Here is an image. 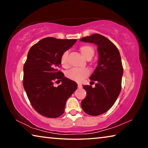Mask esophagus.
Wrapping results in <instances>:
<instances>
[{
	"label": "esophagus",
	"instance_id": "1",
	"mask_svg": "<svg viewBox=\"0 0 148 148\" xmlns=\"http://www.w3.org/2000/svg\"><path fill=\"white\" fill-rule=\"evenodd\" d=\"M77 87H78V88H79V89H81V88H82V85H81V84H77Z\"/></svg>",
	"mask_w": 148,
	"mask_h": 148
}]
</instances>
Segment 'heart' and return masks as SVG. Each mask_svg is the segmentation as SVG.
I'll use <instances>...</instances> for the list:
<instances>
[{
    "instance_id": "b5f03b06",
    "label": "heart",
    "mask_w": 148,
    "mask_h": 148,
    "mask_svg": "<svg viewBox=\"0 0 148 148\" xmlns=\"http://www.w3.org/2000/svg\"><path fill=\"white\" fill-rule=\"evenodd\" d=\"M80 53L82 55L85 59L87 60H90L95 54V50L93 47L89 45H83L79 47ZM68 52L64 51L62 54L60 59L61 66L64 69L68 68L69 66L68 61ZM89 74V71L87 69H72L69 70L66 72V76L68 78L71 79L73 81L80 82L84 78H86Z\"/></svg>"
}]
</instances>
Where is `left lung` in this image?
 Here are the masks:
<instances>
[{
	"instance_id": "left-lung-1",
	"label": "left lung",
	"mask_w": 148,
	"mask_h": 148,
	"mask_svg": "<svg viewBox=\"0 0 148 148\" xmlns=\"http://www.w3.org/2000/svg\"><path fill=\"white\" fill-rule=\"evenodd\" d=\"M80 41L94 43L99 52L98 65L89 79L95 87L83 86L87 95L81 102L84 111L90 116H99L114 104L121 89L123 69L118 49L106 37L93 34Z\"/></svg>"
}]
</instances>
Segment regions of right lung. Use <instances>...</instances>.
Returning a JSON list of instances; mask_svg holds the SVG:
<instances>
[{
  "label": "right lung",
  "instance_id": "add662e5",
  "mask_svg": "<svg viewBox=\"0 0 148 148\" xmlns=\"http://www.w3.org/2000/svg\"><path fill=\"white\" fill-rule=\"evenodd\" d=\"M76 40L47 37L29 49L23 66V84L32 106L42 116L56 118L64 113L66 102L77 89V84L58 69L62 54ZM62 81L58 87L55 81Z\"/></svg>",
  "mask_w": 148,
  "mask_h": 148
}]
</instances>
